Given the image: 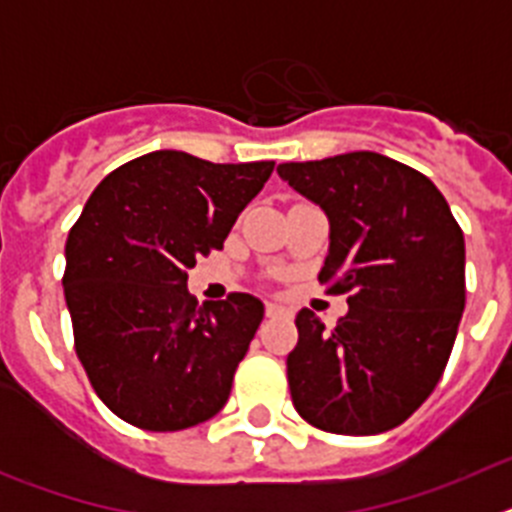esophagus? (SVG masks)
<instances>
[{
    "mask_svg": "<svg viewBox=\"0 0 512 512\" xmlns=\"http://www.w3.org/2000/svg\"><path fill=\"white\" fill-rule=\"evenodd\" d=\"M266 318L271 320H282V318H292V310L279 302H266Z\"/></svg>",
    "mask_w": 512,
    "mask_h": 512,
    "instance_id": "esophagus-1",
    "label": "esophagus"
}]
</instances>
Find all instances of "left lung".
Masks as SVG:
<instances>
[{"label":"left lung","instance_id":"obj_1","mask_svg":"<svg viewBox=\"0 0 512 512\" xmlns=\"http://www.w3.org/2000/svg\"><path fill=\"white\" fill-rule=\"evenodd\" d=\"M277 171L328 215L318 282L330 295H348L336 328L307 307L297 312L300 338L287 356L295 410L341 436L397 428L449 364L467 302L464 233L428 176L382 153Z\"/></svg>","mask_w":512,"mask_h":512}]
</instances>
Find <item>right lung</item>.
I'll use <instances>...</instances> for the list:
<instances>
[{"mask_svg": "<svg viewBox=\"0 0 512 512\" xmlns=\"http://www.w3.org/2000/svg\"><path fill=\"white\" fill-rule=\"evenodd\" d=\"M274 161L153 151L104 176L66 241L74 348L99 400L143 431H182L228 402L264 318L256 297L197 305L187 271L223 248Z\"/></svg>", "mask_w": 512, "mask_h": 512, "instance_id": "obj_1", "label": "right lung"}]
</instances>
